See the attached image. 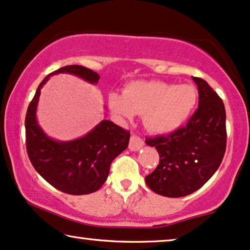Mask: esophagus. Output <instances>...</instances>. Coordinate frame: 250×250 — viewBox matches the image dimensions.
Segmentation results:
<instances>
[{"label":"esophagus","instance_id":"esophagus-1","mask_svg":"<svg viewBox=\"0 0 250 250\" xmlns=\"http://www.w3.org/2000/svg\"><path fill=\"white\" fill-rule=\"evenodd\" d=\"M143 146H144V142L142 141V138H139L138 136L132 135L130 137V142H129V148H130V151H139Z\"/></svg>","mask_w":250,"mask_h":250}]
</instances>
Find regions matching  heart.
Here are the masks:
<instances>
[{
    "label": "heart",
    "instance_id": "heart-1",
    "mask_svg": "<svg viewBox=\"0 0 250 250\" xmlns=\"http://www.w3.org/2000/svg\"><path fill=\"white\" fill-rule=\"evenodd\" d=\"M197 102L195 86L162 81H136L127 85L123 95L112 92L108 96L109 109L118 118L131 121L135 114L144 115L146 129L156 135L178 130Z\"/></svg>",
    "mask_w": 250,
    "mask_h": 250
}]
</instances>
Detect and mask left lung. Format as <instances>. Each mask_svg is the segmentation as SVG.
<instances>
[{"label":"left lung","mask_w":250,"mask_h":250,"mask_svg":"<svg viewBox=\"0 0 250 250\" xmlns=\"http://www.w3.org/2000/svg\"><path fill=\"white\" fill-rule=\"evenodd\" d=\"M199 106L186 127L168 136L146 139L160 155L158 167L145 177L156 194L181 198L198 191L222 164L226 148V114L223 101L205 80L192 76Z\"/></svg>","instance_id":"left-lung-1"}]
</instances>
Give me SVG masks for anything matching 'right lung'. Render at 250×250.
<instances>
[{
  "label": "right lung",
  "mask_w": 250,
  "mask_h": 250,
  "mask_svg": "<svg viewBox=\"0 0 250 250\" xmlns=\"http://www.w3.org/2000/svg\"><path fill=\"white\" fill-rule=\"evenodd\" d=\"M66 73L97 84L101 76L80 65H69L45 76L36 89L25 119L26 148L35 170L53 188L73 195L98 191L107 179L112 161L128 147L130 134L103 120L82 137L58 141L49 137L36 119L42 86L50 76Z\"/></svg>",
  "instance_id": "1"
}]
</instances>
